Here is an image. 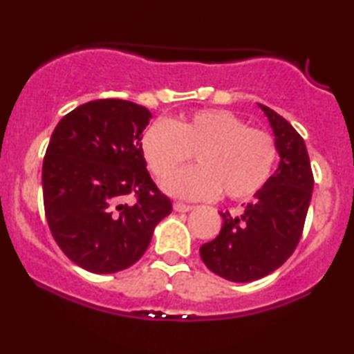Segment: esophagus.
Returning <instances> with one entry per match:
<instances>
[{"mask_svg":"<svg viewBox=\"0 0 354 354\" xmlns=\"http://www.w3.org/2000/svg\"><path fill=\"white\" fill-rule=\"evenodd\" d=\"M174 211H178V213H188V211L193 209V206L191 205H185V203H174Z\"/></svg>","mask_w":354,"mask_h":354,"instance_id":"1","label":"esophagus"}]
</instances>
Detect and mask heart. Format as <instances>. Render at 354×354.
Masks as SVG:
<instances>
[{"label":"heart","mask_w":354,"mask_h":354,"mask_svg":"<svg viewBox=\"0 0 354 354\" xmlns=\"http://www.w3.org/2000/svg\"><path fill=\"white\" fill-rule=\"evenodd\" d=\"M141 153L158 180L196 154L198 166L163 183L181 200H211L221 189L230 200H248L266 186L278 160L274 138L250 128L226 109H201L176 121L158 120L141 136Z\"/></svg>","instance_id":"heart-1"}]
</instances>
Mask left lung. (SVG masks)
Listing matches in <instances>:
<instances>
[{
    "label": "left lung",
    "instance_id": "8db88e82",
    "mask_svg": "<svg viewBox=\"0 0 354 354\" xmlns=\"http://www.w3.org/2000/svg\"><path fill=\"white\" fill-rule=\"evenodd\" d=\"M278 146L279 165L254 201L238 216L219 213L221 231L200 248L203 263L234 283L265 278L293 254L301 238L313 194V171L306 145L298 131L265 104Z\"/></svg>",
    "mask_w": 354,
    "mask_h": 354
}]
</instances>
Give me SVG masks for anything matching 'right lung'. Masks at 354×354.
<instances>
[{
    "mask_svg": "<svg viewBox=\"0 0 354 354\" xmlns=\"http://www.w3.org/2000/svg\"><path fill=\"white\" fill-rule=\"evenodd\" d=\"M149 109L96 100L68 113L43 161L44 213L73 263L96 274L135 265L173 206L146 169L141 136ZM131 194L135 205L124 203Z\"/></svg>",
    "mask_w": 354,
    "mask_h": 354,
    "instance_id": "1",
    "label": "right lung"
}]
</instances>
